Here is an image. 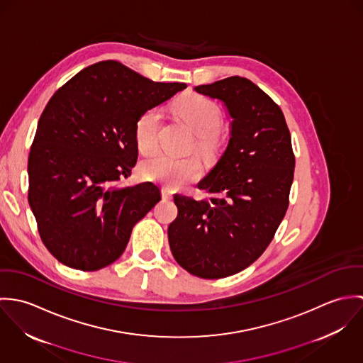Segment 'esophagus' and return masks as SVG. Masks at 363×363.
Masks as SVG:
<instances>
[{
  "label": "esophagus",
  "instance_id": "esophagus-1",
  "mask_svg": "<svg viewBox=\"0 0 363 363\" xmlns=\"http://www.w3.org/2000/svg\"><path fill=\"white\" fill-rule=\"evenodd\" d=\"M162 199L163 200H170L172 199V196H173V191H172V189H169V187H162Z\"/></svg>",
  "mask_w": 363,
  "mask_h": 363
}]
</instances>
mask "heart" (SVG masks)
<instances>
[{
  "label": "heart",
  "mask_w": 363,
  "mask_h": 363,
  "mask_svg": "<svg viewBox=\"0 0 363 363\" xmlns=\"http://www.w3.org/2000/svg\"><path fill=\"white\" fill-rule=\"evenodd\" d=\"M174 113L196 134L194 148L206 159H213L225 143V131L220 127L222 113L213 101L201 95H186L173 104ZM162 114L157 107L144 110L134 127V137L143 154H152L157 148V137ZM141 174L156 183L176 189L201 176L203 166L197 156L172 157L155 155L145 159L140 166Z\"/></svg>",
  "instance_id": "1"
}]
</instances>
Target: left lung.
Returning a JSON list of instances; mask_svg holds the SVG:
<instances>
[{
	"label": "left lung",
	"mask_w": 363,
	"mask_h": 363,
	"mask_svg": "<svg viewBox=\"0 0 363 363\" xmlns=\"http://www.w3.org/2000/svg\"><path fill=\"white\" fill-rule=\"evenodd\" d=\"M194 89L225 104L230 140L199 183L209 200L174 194L179 213L167 238L186 271L218 279L247 268L274 239L289 206L295 155L282 110L250 79L229 77Z\"/></svg>",
	"instance_id": "left-lung-1"
}]
</instances>
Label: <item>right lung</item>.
I'll return each instance as SVG.
<instances>
[{
	"instance_id": "1",
	"label": "right lung",
	"mask_w": 363,
	"mask_h": 363,
	"mask_svg": "<svg viewBox=\"0 0 363 363\" xmlns=\"http://www.w3.org/2000/svg\"><path fill=\"white\" fill-rule=\"evenodd\" d=\"M186 86L154 82L107 60L52 95L29 152L28 201L60 262L98 271L123 255L134 225L160 200L151 182L121 186L138 157L135 121Z\"/></svg>"
}]
</instances>
